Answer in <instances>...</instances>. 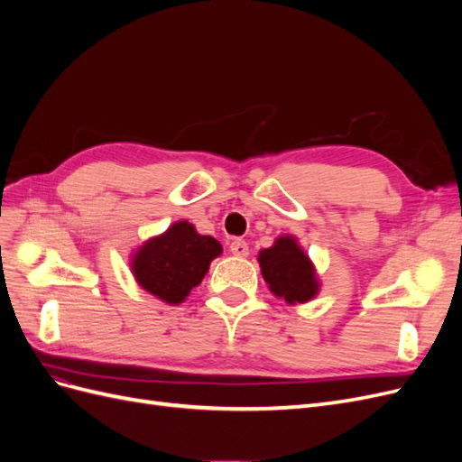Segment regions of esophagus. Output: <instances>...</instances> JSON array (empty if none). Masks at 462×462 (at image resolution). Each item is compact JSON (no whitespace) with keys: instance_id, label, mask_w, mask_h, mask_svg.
Returning <instances> with one entry per match:
<instances>
[{"instance_id":"obj_1","label":"esophagus","mask_w":462,"mask_h":462,"mask_svg":"<svg viewBox=\"0 0 462 462\" xmlns=\"http://www.w3.org/2000/svg\"><path fill=\"white\" fill-rule=\"evenodd\" d=\"M230 251H232V255H236V257H247L249 255V247L244 240H234L230 244Z\"/></svg>"}]
</instances>
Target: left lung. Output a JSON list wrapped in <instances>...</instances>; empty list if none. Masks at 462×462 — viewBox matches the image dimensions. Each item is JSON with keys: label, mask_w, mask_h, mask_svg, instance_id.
<instances>
[{"label": "left lung", "mask_w": 462, "mask_h": 462, "mask_svg": "<svg viewBox=\"0 0 462 462\" xmlns=\"http://www.w3.org/2000/svg\"><path fill=\"white\" fill-rule=\"evenodd\" d=\"M261 274L271 291L286 303H307L320 290L307 253L293 236H280L273 247L259 251Z\"/></svg>", "instance_id": "obj_1"}]
</instances>
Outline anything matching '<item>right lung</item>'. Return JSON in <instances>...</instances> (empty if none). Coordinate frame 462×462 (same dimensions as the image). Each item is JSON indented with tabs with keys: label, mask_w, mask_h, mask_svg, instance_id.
<instances>
[{
	"label": "right lung",
	"mask_w": 462,
	"mask_h": 462,
	"mask_svg": "<svg viewBox=\"0 0 462 462\" xmlns=\"http://www.w3.org/2000/svg\"><path fill=\"white\" fill-rule=\"evenodd\" d=\"M220 253L222 245L213 236H201L188 220H178L134 253L130 271L145 291L178 305L191 288L201 284L211 261Z\"/></svg>",
	"instance_id": "1"
}]
</instances>
